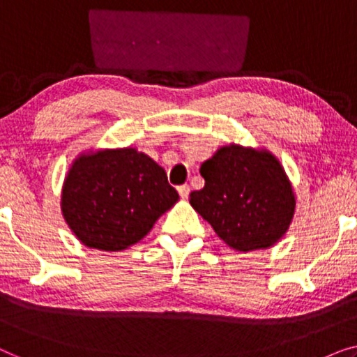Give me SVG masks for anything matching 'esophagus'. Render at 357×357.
<instances>
[{
  "label": "esophagus",
  "instance_id": "obj_1",
  "mask_svg": "<svg viewBox=\"0 0 357 357\" xmlns=\"http://www.w3.org/2000/svg\"><path fill=\"white\" fill-rule=\"evenodd\" d=\"M177 190H178V195H180V198H188V195H190V187L188 185H180V187H177Z\"/></svg>",
  "mask_w": 357,
  "mask_h": 357
}]
</instances>
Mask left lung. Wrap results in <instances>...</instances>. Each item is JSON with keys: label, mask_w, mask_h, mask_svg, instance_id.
<instances>
[{"label": "left lung", "mask_w": 357, "mask_h": 357, "mask_svg": "<svg viewBox=\"0 0 357 357\" xmlns=\"http://www.w3.org/2000/svg\"><path fill=\"white\" fill-rule=\"evenodd\" d=\"M204 187L190 204L238 252L268 248L284 236L296 198L280 160L268 151L229 144L202 164Z\"/></svg>", "instance_id": "obj_1"}]
</instances>
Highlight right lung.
Listing matches in <instances>:
<instances>
[{"mask_svg": "<svg viewBox=\"0 0 357 357\" xmlns=\"http://www.w3.org/2000/svg\"><path fill=\"white\" fill-rule=\"evenodd\" d=\"M177 199L159 164L125 148L76 159L63 185L61 211L86 247L119 252L141 241Z\"/></svg>", "mask_w": 357, "mask_h": 357, "instance_id": "add662e5", "label": "right lung"}]
</instances>
